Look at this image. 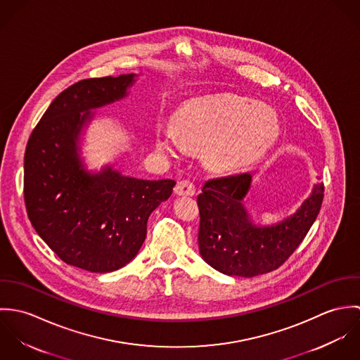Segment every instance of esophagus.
I'll return each instance as SVG.
<instances>
[{"mask_svg":"<svg viewBox=\"0 0 360 360\" xmlns=\"http://www.w3.org/2000/svg\"><path fill=\"white\" fill-rule=\"evenodd\" d=\"M174 194L193 197L195 194V186L190 180H181L174 187Z\"/></svg>","mask_w":360,"mask_h":360,"instance_id":"esophagus-1","label":"esophagus"}]
</instances>
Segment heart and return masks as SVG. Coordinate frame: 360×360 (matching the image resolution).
<instances>
[{"label":"heart","mask_w":360,"mask_h":360,"mask_svg":"<svg viewBox=\"0 0 360 360\" xmlns=\"http://www.w3.org/2000/svg\"><path fill=\"white\" fill-rule=\"evenodd\" d=\"M278 130V117L270 106L230 97L181 108L172 119V129H158L155 146L160 154L173 156L181 143L202 151L209 169L227 173L260 159L274 144Z\"/></svg>","instance_id":"heart-1"}]
</instances>
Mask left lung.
<instances>
[{
    "instance_id": "obj_1",
    "label": "left lung",
    "mask_w": 360,
    "mask_h": 360,
    "mask_svg": "<svg viewBox=\"0 0 360 360\" xmlns=\"http://www.w3.org/2000/svg\"><path fill=\"white\" fill-rule=\"evenodd\" d=\"M252 176L248 173L206 181L200 206V254L227 276L255 277L280 267L298 248L314 223L324 197L323 183L292 214L273 224L255 223L243 205Z\"/></svg>"
}]
</instances>
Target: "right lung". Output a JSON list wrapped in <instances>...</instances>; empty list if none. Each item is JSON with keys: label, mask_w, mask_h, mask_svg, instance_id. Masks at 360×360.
I'll use <instances>...</instances> for the list:
<instances>
[{"label": "right lung", "mask_w": 360, "mask_h": 360, "mask_svg": "<svg viewBox=\"0 0 360 360\" xmlns=\"http://www.w3.org/2000/svg\"><path fill=\"white\" fill-rule=\"evenodd\" d=\"M137 75L86 79L62 91L30 134L23 193L27 216L65 263L109 273L139 254L150 214L166 201L174 180H143L112 165L89 172L80 136L97 108L129 94Z\"/></svg>", "instance_id": "add662e5"}]
</instances>
